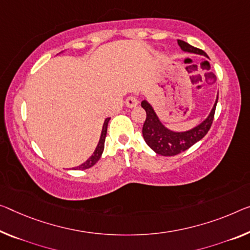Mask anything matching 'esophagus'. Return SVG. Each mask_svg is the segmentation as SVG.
Masks as SVG:
<instances>
[{"instance_id": "esophagus-1", "label": "esophagus", "mask_w": 250, "mask_h": 250, "mask_svg": "<svg viewBox=\"0 0 250 250\" xmlns=\"http://www.w3.org/2000/svg\"><path fill=\"white\" fill-rule=\"evenodd\" d=\"M125 105L128 107V108H134V107H136L138 105V101L136 97H134V96H129V97L126 98L125 101Z\"/></svg>"}]
</instances>
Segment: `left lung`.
<instances>
[{
    "instance_id": "left-lung-1",
    "label": "left lung",
    "mask_w": 250,
    "mask_h": 250,
    "mask_svg": "<svg viewBox=\"0 0 250 250\" xmlns=\"http://www.w3.org/2000/svg\"><path fill=\"white\" fill-rule=\"evenodd\" d=\"M178 44L180 45L182 51L195 53V55L205 56L208 58L207 53L202 50L194 48L187 43L186 41L178 40ZM218 103V95L216 102L213 104L212 109L210 114L207 116L206 120H203L200 124H198L194 127L188 130H182V132H176L167 128L162 122L160 121L153 106L147 101H143L141 105L146 112V120L144 122L143 129V137L146 144L154 151L156 154L163 156H173L179 154L183 151H186L192 145L197 143L206 136V134L209 132L211 124L213 122L214 112H216V106Z\"/></svg>"
}]
</instances>
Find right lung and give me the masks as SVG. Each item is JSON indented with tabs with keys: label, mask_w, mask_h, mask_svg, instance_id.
I'll return each instance as SVG.
<instances>
[{
	"label": "right lung",
	"mask_w": 250,
	"mask_h": 250,
	"mask_svg": "<svg viewBox=\"0 0 250 250\" xmlns=\"http://www.w3.org/2000/svg\"><path fill=\"white\" fill-rule=\"evenodd\" d=\"M109 120H110V117H107L105 122H104L101 137H99V142H98L97 146H96V148H95L93 155H91L89 159H88L86 162H83L82 165H79V167H74L75 170H86V168H89L91 167H94V165L98 162V160L101 159L103 151H104V147H105V138H106L107 126H108Z\"/></svg>",
	"instance_id": "right-lung-1"
}]
</instances>
